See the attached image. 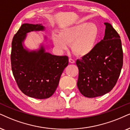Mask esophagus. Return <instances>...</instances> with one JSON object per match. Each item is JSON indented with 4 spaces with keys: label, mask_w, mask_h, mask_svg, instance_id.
Masks as SVG:
<instances>
[{
    "label": "esophagus",
    "mask_w": 130,
    "mask_h": 130,
    "mask_svg": "<svg viewBox=\"0 0 130 130\" xmlns=\"http://www.w3.org/2000/svg\"><path fill=\"white\" fill-rule=\"evenodd\" d=\"M69 62H70V63H75V60L73 59L70 58V59H69Z\"/></svg>",
    "instance_id": "1"
}]
</instances>
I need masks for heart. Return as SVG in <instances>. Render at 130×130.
Listing matches in <instances>:
<instances>
[{
	"mask_svg": "<svg viewBox=\"0 0 130 130\" xmlns=\"http://www.w3.org/2000/svg\"><path fill=\"white\" fill-rule=\"evenodd\" d=\"M100 37L98 26L93 23H82L62 30L55 36L53 43L57 48L65 50L72 44V50L80 57L90 55L97 45Z\"/></svg>",
	"mask_w": 130,
	"mask_h": 130,
	"instance_id": "heart-1",
	"label": "heart"
}]
</instances>
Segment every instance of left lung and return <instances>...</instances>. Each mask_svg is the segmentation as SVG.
I'll use <instances>...</instances> for the list:
<instances>
[{
	"label": "left lung",
	"instance_id": "obj_1",
	"mask_svg": "<svg viewBox=\"0 0 130 130\" xmlns=\"http://www.w3.org/2000/svg\"><path fill=\"white\" fill-rule=\"evenodd\" d=\"M103 39L92 53L77 59V87L88 98L102 96L115 86L123 65V51L120 36L109 23Z\"/></svg>",
	"mask_w": 130,
	"mask_h": 130
}]
</instances>
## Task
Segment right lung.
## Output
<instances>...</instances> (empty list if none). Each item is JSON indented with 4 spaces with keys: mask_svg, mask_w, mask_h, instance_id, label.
<instances>
[{
    "mask_svg": "<svg viewBox=\"0 0 130 130\" xmlns=\"http://www.w3.org/2000/svg\"><path fill=\"white\" fill-rule=\"evenodd\" d=\"M44 29L41 24H23L13 37L11 54L12 74L19 89L37 99L48 98L55 93L62 72L68 65V56L45 52L43 45L36 51L24 48L27 33Z\"/></svg>",
    "mask_w": 130,
    "mask_h": 130,
    "instance_id": "obj_1",
    "label": "right lung"
}]
</instances>
